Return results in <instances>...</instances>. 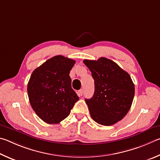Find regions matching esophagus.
Returning a JSON list of instances; mask_svg holds the SVG:
<instances>
[{
  "label": "esophagus",
  "mask_w": 160,
  "mask_h": 160,
  "mask_svg": "<svg viewBox=\"0 0 160 160\" xmlns=\"http://www.w3.org/2000/svg\"><path fill=\"white\" fill-rule=\"evenodd\" d=\"M83 94V89H81V90L78 91V95H79V96H82Z\"/></svg>",
  "instance_id": "1"
}]
</instances>
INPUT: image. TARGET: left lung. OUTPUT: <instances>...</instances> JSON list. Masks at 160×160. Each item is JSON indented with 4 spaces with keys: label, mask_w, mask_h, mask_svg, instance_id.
I'll return each mask as SVG.
<instances>
[{
    "label": "left lung",
    "mask_w": 160,
    "mask_h": 160,
    "mask_svg": "<svg viewBox=\"0 0 160 160\" xmlns=\"http://www.w3.org/2000/svg\"><path fill=\"white\" fill-rule=\"evenodd\" d=\"M91 72L95 91L85 101L95 122L110 126L122 120L128 113L135 93L130 75L110 59L83 60Z\"/></svg>",
    "instance_id": "left-lung-1"
}]
</instances>
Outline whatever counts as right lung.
<instances>
[{"mask_svg":"<svg viewBox=\"0 0 160 160\" xmlns=\"http://www.w3.org/2000/svg\"><path fill=\"white\" fill-rule=\"evenodd\" d=\"M75 60L57 55L36 68L27 85L30 104L48 124H58L69 116L79 99L72 88L70 70Z\"/></svg>","mask_w":160,"mask_h":160,"instance_id":"obj_1","label":"right lung"}]
</instances>
